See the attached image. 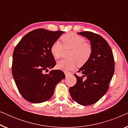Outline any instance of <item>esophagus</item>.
Segmentation results:
<instances>
[{"mask_svg":"<svg viewBox=\"0 0 128 128\" xmlns=\"http://www.w3.org/2000/svg\"><path fill=\"white\" fill-rule=\"evenodd\" d=\"M65 73V76H66V78H67V77L69 76V75L70 74V73H69L65 72V73Z\"/></svg>","mask_w":128,"mask_h":128,"instance_id":"34e87169","label":"esophagus"}]
</instances>
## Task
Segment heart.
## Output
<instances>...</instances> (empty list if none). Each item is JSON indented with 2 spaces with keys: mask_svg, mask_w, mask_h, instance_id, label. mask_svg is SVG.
Masks as SVG:
<instances>
[{
  "mask_svg": "<svg viewBox=\"0 0 128 128\" xmlns=\"http://www.w3.org/2000/svg\"><path fill=\"white\" fill-rule=\"evenodd\" d=\"M63 45L56 41L50 47V52L56 59L62 57L64 50H71L68 55V59H63L57 64V68L64 72L74 69L77 64L78 66L85 64L90 59L92 54V46L83 36L74 32H69L61 36Z\"/></svg>",
  "mask_w": 128,
  "mask_h": 128,
  "instance_id": "obj_1",
  "label": "heart"
}]
</instances>
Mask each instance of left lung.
I'll return each instance as SVG.
<instances>
[{
    "label": "left lung",
    "instance_id": "obj_1",
    "mask_svg": "<svg viewBox=\"0 0 128 128\" xmlns=\"http://www.w3.org/2000/svg\"><path fill=\"white\" fill-rule=\"evenodd\" d=\"M78 34L90 41L92 54L86 64L78 71L83 76L76 74L77 82L69 88L72 99L82 106H90L97 102L106 93L115 70V62L111 47L104 38L90 31ZM83 77H86L84 80Z\"/></svg>",
    "mask_w": 128,
    "mask_h": 128
}]
</instances>
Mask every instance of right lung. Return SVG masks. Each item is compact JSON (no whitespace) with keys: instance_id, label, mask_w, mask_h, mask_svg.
I'll return each mask as SVG.
<instances>
[{"instance_id":"1","label":"right lung","mask_w":128,"mask_h":128,"mask_svg":"<svg viewBox=\"0 0 128 128\" xmlns=\"http://www.w3.org/2000/svg\"><path fill=\"white\" fill-rule=\"evenodd\" d=\"M64 32L34 30L25 35L15 47L12 74L21 95L29 102L41 103L50 100L57 84L65 78L60 70L44 73L56 65L50 47Z\"/></svg>"}]
</instances>
